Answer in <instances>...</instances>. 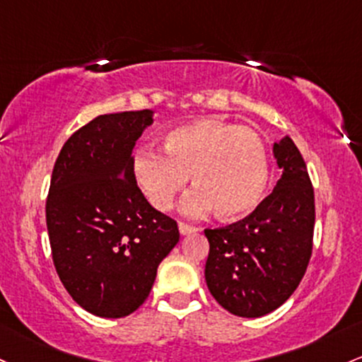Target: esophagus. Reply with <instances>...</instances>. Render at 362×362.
I'll return each mask as SVG.
<instances>
[{
	"instance_id": "esophagus-1",
	"label": "esophagus",
	"mask_w": 362,
	"mask_h": 362,
	"mask_svg": "<svg viewBox=\"0 0 362 362\" xmlns=\"http://www.w3.org/2000/svg\"><path fill=\"white\" fill-rule=\"evenodd\" d=\"M178 232H180V235H190V233L197 232V228L187 223H178Z\"/></svg>"
}]
</instances>
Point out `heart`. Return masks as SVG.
Instances as JSON below:
<instances>
[{
	"label": "heart",
	"instance_id": "1",
	"mask_svg": "<svg viewBox=\"0 0 362 362\" xmlns=\"http://www.w3.org/2000/svg\"><path fill=\"white\" fill-rule=\"evenodd\" d=\"M163 151L141 149L134 158V178L160 211L172 208L189 177L196 187L182 204L189 216L214 208L221 220H242L264 199L268 151L259 134L247 127L220 120L184 123L165 134Z\"/></svg>",
	"mask_w": 362,
	"mask_h": 362
}]
</instances>
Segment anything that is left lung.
Segmentation results:
<instances>
[{"instance_id": "1", "label": "left lung", "mask_w": 362, "mask_h": 362, "mask_svg": "<svg viewBox=\"0 0 362 362\" xmlns=\"http://www.w3.org/2000/svg\"><path fill=\"white\" fill-rule=\"evenodd\" d=\"M280 180L256 211L226 228L204 230V276L226 311L259 317L299 287L313 251L315 192L299 149L288 136L273 144Z\"/></svg>"}]
</instances>
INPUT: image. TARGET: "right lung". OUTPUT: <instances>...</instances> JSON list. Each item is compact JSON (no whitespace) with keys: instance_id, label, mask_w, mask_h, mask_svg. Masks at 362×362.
<instances>
[{"instance_id":"add662e5","label":"right lung","mask_w":362,"mask_h":362,"mask_svg":"<svg viewBox=\"0 0 362 362\" xmlns=\"http://www.w3.org/2000/svg\"><path fill=\"white\" fill-rule=\"evenodd\" d=\"M153 117V110L99 115L65 142L51 175L54 268L71 299L99 317L136 311L180 237L134 178V146Z\"/></svg>"}]
</instances>
